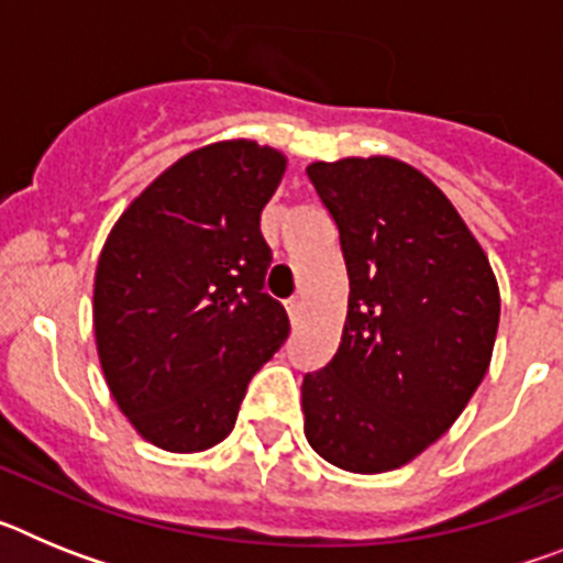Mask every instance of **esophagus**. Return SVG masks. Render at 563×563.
Returning <instances> with one entry per match:
<instances>
[{"instance_id":"obj_1","label":"esophagus","mask_w":563,"mask_h":563,"mask_svg":"<svg viewBox=\"0 0 563 563\" xmlns=\"http://www.w3.org/2000/svg\"><path fill=\"white\" fill-rule=\"evenodd\" d=\"M285 310H287V316H290L292 324H296L298 316H301V298H298V296L287 298V301H285Z\"/></svg>"}]
</instances>
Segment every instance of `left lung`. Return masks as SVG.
I'll list each match as a JSON object with an SVG mask.
<instances>
[{
    "mask_svg": "<svg viewBox=\"0 0 563 563\" xmlns=\"http://www.w3.org/2000/svg\"><path fill=\"white\" fill-rule=\"evenodd\" d=\"M341 239L350 305L338 352L301 383L316 454L355 474L415 460L485 377L499 287L456 208L391 157L307 166Z\"/></svg>",
    "mask_w": 563,
    "mask_h": 563,
    "instance_id": "obj_1",
    "label": "left lung"
}]
</instances>
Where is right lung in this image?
I'll return each mask as SVG.
<instances>
[{"instance_id":"obj_1","label":"right lung","mask_w":563,"mask_h":563,"mask_svg":"<svg viewBox=\"0 0 563 563\" xmlns=\"http://www.w3.org/2000/svg\"><path fill=\"white\" fill-rule=\"evenodd\" d=\"M285 157L253 141L197 148L114 222L96 271L92 321L103 377L157 449L225 440L251 377L290 335L265 292L273 253L258 217Z\"/></svg>"}]
</instances>
